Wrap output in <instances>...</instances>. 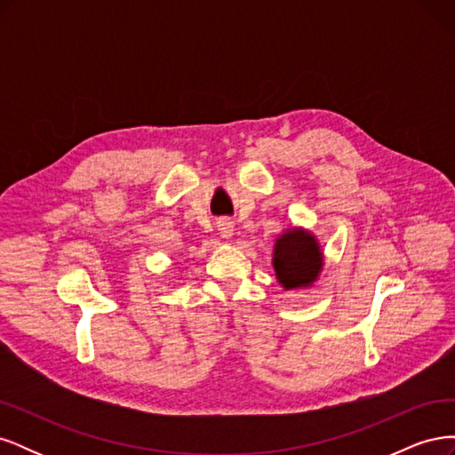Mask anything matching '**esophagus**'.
Wrapping results in <instances>:
<instances>
[{"label": "esophagus", "instance_id": "esophagus-1", "mask_svg": "<svg viewBox=\"0 0 455 455\" xmlns=\"http://www.w3.org/2000/svg\"><path fill=\"white\" fill-rule=\"evenodd\" d=\"M218 233L222 239H231L233 237V222H229V220H222V222H218Z\"/></svg>", "mask_w": 455, "mask_h": 455}]
</instances>
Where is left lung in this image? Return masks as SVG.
I'll return each instance as SVG.
<instances>
[{
    "label": "left lung",
    "instance_id": "8db88e82",
    "mask_svg": "<svg viewBox=\"0 0 455 455\" xmlns=\"http://www.w3.org/2000/svg\"><path fill=\"white\" fill-rule=\"evenodd\" d=\"M271 264L275 279L284 291H306L321 277L324 251L311 229L292 226L275 239Z\"/></svg>",
    "mask_w": 455,
    "mask_h": 455
}]
</instances>
